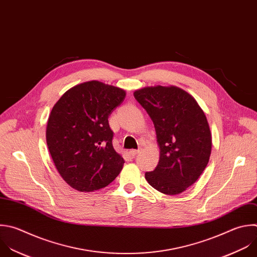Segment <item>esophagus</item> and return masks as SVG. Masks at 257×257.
I'll use <instances>...</instances> for the list:
<instances>
[{
	"label": "esophagus",
	"mask_w": 257,
	"mask_h": 257,
	"mask_svg": "<svg viewBox=\"0 0 257 257\" xmlns=\"http://www.w3.org/2000/svg\"><path fill=\"white\" fill-rule=\"evenodd\" d=\"M139 152H140L139 149H132V150H130V154H131L133 157H135Z\"/></svg>",
	"instance_id": "1"
}]
</instances>
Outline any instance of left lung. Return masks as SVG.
<instances>
[{
	"label": "left lung",
	"mask_w": 257,
	"mask_h": 257,
	"mask_svg": "<svg viewBox=\"0 0 257 257\" xmlns=\"http://www.w3.org/2000/svg\"><path fill=\"white\" fill-rule=\"evenodd\" d=\"M156 131L160 157L148 184L164 195H178L194 185L206 168L212 135L205 113L186 91L170 87H147L134 92Z\"/></svg>",
	"instance_id": "8db88e82"
}]
</instances>
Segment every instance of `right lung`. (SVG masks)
<instances>
[{
    "mask_svg": "<svg viewBox=\"0 0 257 257\" xmlns=\"http://www.w3.org/2000/svg\"><path fill=\"white\" fill-rule=\"evenodd\" d=\"M125 96L120 88L92 80L69 89L52 108L46 142L57 172L72 189H103L122 170L125 161L113 147L108 118Z\"/></svg>",
    "mask_w": 257,
    "mask_h": 257,
    "instance_id": "1",
    "label": "right lung"
}]
</instances>
